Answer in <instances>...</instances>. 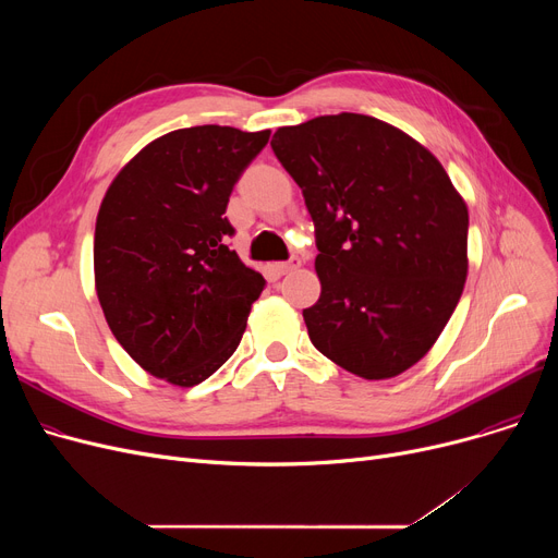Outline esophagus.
Instances as JSON below:
<instances>
[{"label": "esophagus", "mask_w": 558, "mask_h": 558, "mask_svg": "<svg viewBox=\"0 0 558 558\" xmlns=\"http://www.w3.org/2000/svg\"><path fill=\"white\" fill-rule=\"evenodd\" d=\"M299 267H301V257H289L287 262H278L276 264V269L280 274H291V271H296Z\"/></svg>", "instance_id": "34e87169"}]
</instances>
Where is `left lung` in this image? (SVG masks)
<instances>
[{
    "mask_svg": "<svg viewBox=\"0 0 558 558\" xmlns=\"http://www.w3.org/2000/svg\"><path fill=\"white\" fill-rule=\"evenodd\" d=\"M316 234L320 296L303 310L318 353L396 377L444 332L468 274V208L423 144L375 117L324 114L274 133Z\"/></svg>",
    "mask_w": 558,
    "mask_h": 558,
    "instance_id": "obj_1",
    "label": "left lung"
}]
</instances>
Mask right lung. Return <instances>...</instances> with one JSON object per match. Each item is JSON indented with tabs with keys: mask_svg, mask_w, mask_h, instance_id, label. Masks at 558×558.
<instances>
[{
	"mask_svg": "<svg viewBox=\"0 0 558 558\" xmlns=\"http://www.w3.org/2000/svg\"><path fill=\"white\" fill-rule=\"evenodd\" d=\"M271 131H171L114 175L95 228V282L126 353L175 387L238 350L264 278L228 246L226 205Z\"/></svg>",
	"mask_w": 558,
	"mask_h": 558,
	"instance_id": "1",
	"label": "right lung"
}]
</instances>
